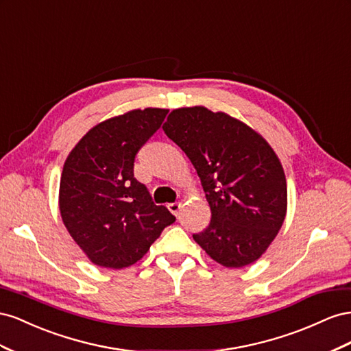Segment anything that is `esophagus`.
I'll return each instance as SVG.
<instances>
[{"label": "esophagus", "instance_id": "esophagus-1", "mask_svg": "<svg viewBox=\"0 0 351 351\" xmlns=\"http://www.w3.org/2000/svg\"><path fill=\"white\" fill-rule=\"evenodd\" d=\"M167 208H169L170 213L176 216L178 212H179V208H181V203H170V204H167Z\"/></svg>", "mask_w": 351, "mask_h": 351}]
</instances>
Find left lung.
I'll use <instances>...</instances> for the list:
<instances>
[{
	"label": "left lung",
	"mask_w": 351,
	"mask_h": 351,
	"mask_svg": "<svg viewBox=\"0 0 351 351\" xmlns=\"http://www.w3.org/2000/svg\"><path fill=\"white\" fill-rule=\"evenodd\" d=\"M163 131L191 160L212 210L195 243L225 267L254 263L287 215V179L274 148L241 120L203 106L172 110Z\"/></svg>",
	"instance_id": "1"
}]
</instances>
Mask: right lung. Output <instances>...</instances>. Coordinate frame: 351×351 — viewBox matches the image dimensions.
Returning a JSON list of instances; mask_svg holds the SVG:
<instances>
[{"instance_id": "1", "label": "right lung", "mask_w": 351, "mask_h": 351, "mask_svg": "<svg viewBox=\"0 0 351 351\" xmlns=\"http://www.w3.org/2000/svg\"><path fill=\"white\" fill-rule=\"evenodd\" d=\"M169 110L147 107L110 117L69 153L58 189V208L70 237L99 267L136 263L175 222L134 178L135 156L163 123Z\"/></svg>"}]
</instances>
